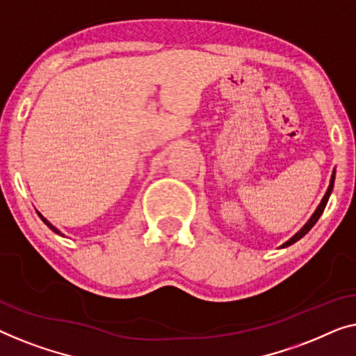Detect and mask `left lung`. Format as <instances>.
Returning a JSON list of instances; mask_svg holds the SVG:
<instances>
[{"label":"left lung","mask_w":356,"mask_h":356,"mask_svg":"<svg viewBox=\"0 0 356 356\" xmlns=\"http://www.w3.org/2000/svg\"><path fill=\"white\" fill-rule=\"evenodd\" d=\"M334 180H335V171L332 172V176H330V184H329V187H327V192H326V195H324V197H323L321 203H319V207L316 208V211L313 213V216L309 218V221H308L307 224H305V226H303L302 229H300L298 232L295 234L292 238L287 240V242H285V243L282 245V248H284V247H289V245H292V243L297 242V240L302 238L303 235L307 234L308 230L314 226V224H316V221H318V219H319V216H321L323 211H324V208H326V204H327V200H329V197H330V192H332V187H334Z\"/></svg>","instance_id":"1"}]
</instances>
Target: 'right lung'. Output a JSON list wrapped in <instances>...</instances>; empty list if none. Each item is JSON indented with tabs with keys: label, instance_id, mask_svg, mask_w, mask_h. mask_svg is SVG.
<instances>
[{
	"label": "right lung",
	"instance_id": "right-lung-1",
	"mask_svg": "<svg viewBox=\"0 0 356 356\" xmlns=\"http://www.w3.org/2000/svg\"><path fill=\"white\" fill-rule=\"evenodd\" d=\"M37 213H38V211H37ZM38 216H40V218H42V221H43L44 224H47V226H48L49 229H51V230H53V232H56V234H59V235H63V234H61V230H59V229H56V227H54V226H53V224L48 221V219H44V218L42 216V214H40V213H38ZM63 237H64V235H63Z\"/></svg>",
	"mask_w": 356,
	"mask_h": 356
}]
</instances>
